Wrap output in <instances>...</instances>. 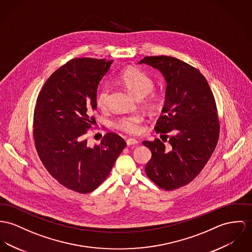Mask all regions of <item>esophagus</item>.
<instances>
[{
  "instance_id": "1",
  "label": "esophagus",
  "mask_w": 252,
  "mask_h": 252,
  "mask_svg": "<svg viewBox=\"0 0 252 252\" xmlns=\"http://www.w3.org/2000/svg\"><path fill=\"white\" fill-rule=\"evenodd\" d=\"M139 142L135 140V139H127L126 140V145L128 146V147H130V146H136L137 144H138Z\"/></svg>"
}]
</instances>
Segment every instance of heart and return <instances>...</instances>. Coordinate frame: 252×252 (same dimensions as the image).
I'll use <instances>...</instances> for the list:
<instances>
[{"mask_svg": "<svg viewBox=\"0 0 252 252\" xmlns=\"http://www.w3.org/2000/svg\"><path fill=\"white\" fill-rule=\"evenodd\" d=\"M120 82L136 97H146V104L149 108H155L159 101L160 95L153 92L155 88V81L150 76H148L143 71L137 68H126L124 70L120 77ZM110 88L107 85H102L97 94V105L100 109H104L107 107L108 98H109ZM144 122V118L139 114L127 115V116L120 117L115 122V126L121 131H124L128 134H138L142 131V124Z\"/></svg>", "mask_w": 252, "mask_h": 252, "instance_id": "1", "label": "heart"}]
</instances>
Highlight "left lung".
<instances>
[{
    "label": "left lung",
    "mask_w": 252,
    "mask_h": 252,
    "mask_svg": "<svg viewBox=\"0 0 252 252\" xmlns=\"http://www.w3.org/2000/svg\"><path fill=\"white\" fill-rule=\"evenodd\" d=\"M139 63L159 70L167 82L155 129L169 138V144L155 139L143 145L152 152L145 168L148 177L171 191L190 183L213 154L220 136L217 105L206 78L188 63L168 56L146 57ZM170 132L173 136L167 135Z\"/></svg>",
    "instance_id": "1"
}]
</instances>
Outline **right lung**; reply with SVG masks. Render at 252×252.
<instances>
[{
  "label": "right lung",
  "mask_w": 252,
  "mask_h": 252,
  "mask_svg": "<svg viewBox=\"0 0 252 252\" xmlns=\"http://www.w3.org/2000/svg\"><path fill=\"white\" fill-rule=\"evenodd\" d=\"M113 60L74 58L58 68L42 87L33 114V139L46 170L64 187L87 194L104 181L126 143L113 132L87 146L95 121L97 89Z\"/></svg>",
  "instance_id": "obj_1"
}]
</instances>
